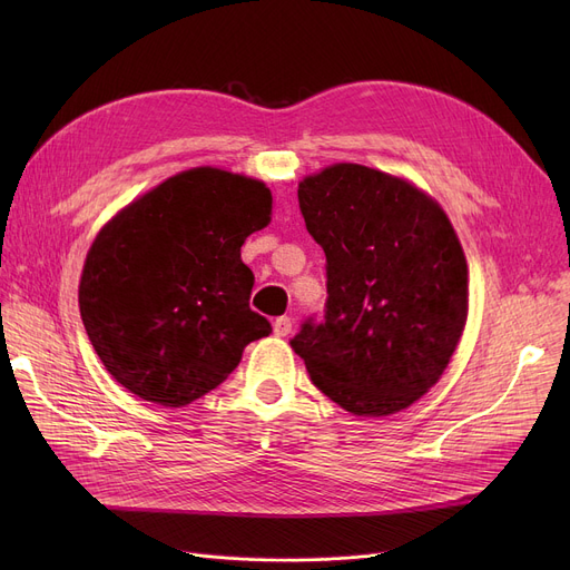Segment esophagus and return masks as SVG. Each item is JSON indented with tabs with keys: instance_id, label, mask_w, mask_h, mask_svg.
<instances>
[{
	"instance_id": "1",
	"label": "esophagus",
	"mask_w": 570,
	"mask_h": 570,
	"mask_svg": "<svg viewBox=\"0 0 570 570\" xmlns=\"http://www.w3.org/2000/svg\"><path fill=\"white\" fill-rule=\"evenodd\" d=\"M275 335L277 337H286L288 333H291V327H293V321L288 318V316H279V318H275Z\"/></svg>"
}]
</instances>
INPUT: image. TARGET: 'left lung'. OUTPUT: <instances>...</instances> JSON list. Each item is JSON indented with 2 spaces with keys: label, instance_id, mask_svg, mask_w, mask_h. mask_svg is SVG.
Wrapping results in <instances>:
<instances>
[{
  "label": "left lung",
  "instance_id": "1",
  "mask_svg": "<svg viewBox=\"0 0 570 570\" xmlns=\"http://www.w3.org/2000/svg\"><path fill=\"white\" fill-rule=\"evenodd\" d=\"M297 203L325 254L323 316L291 340L312 383L353 415H391L443 374L466 321V261L443 209L381 170L337 164Z\"/></svg>",
  "mask_w": 570,
  "mask_h": 570
}]
</instances>
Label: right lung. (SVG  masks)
<instances>
[{
  "label": "right lung",
  "instance_id": "add662e5",
  "mask_svg": "<svg viewBox=\"0 0 570 570\" xmlns=\"http://www.w3.org/2000/svg\"><path fill=\"white\" fill-rule=\"evenodd\" d=\"M269 189L219 168L168 177L95 239L80 277V316L106 370L134 395L185 406L239 365L273 325L249 307L254 273L239 258L267 226Z\"/></svg>",
  "mask_w": 570,
  "mask_h": 570
}]
</instances>
